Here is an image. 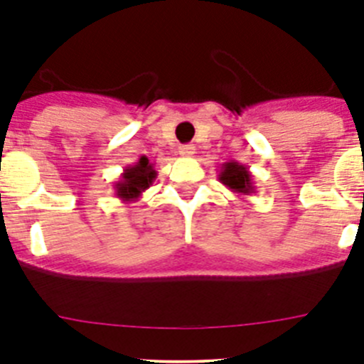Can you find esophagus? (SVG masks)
Returning <instances> with one entry per match:
<instances>
[{
	"instance_id": "34e87169",
	"label": "esophagus",
	"mask_w": 364,
	"mask_h": 364,
	"mask_svg": "<svg viewBox=\"0 0 364 364\" xmlns=\"http://www.w3.org/2000/svg\"><path fill=\"white\" fill-rule=\"evenodd\" d=\"M182 156H193L195 154V146L193 144H186V146H180V151H178Z\"/></svg>"
}]
</instances>
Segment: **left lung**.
<instances>
[{"mask_svg": "<svg viewBox=\"0 0 364 364\" xmlns=\"http://www.w3.org/2000/svg\"><path fill=\"white\" fill-rule=\"evenodd\" d=\"M218 180L220 184L226 186L237 195H252L255 193V186H253L252 173L244 164H239L237 160H230L220 166V173H218Z\"/></svg>", "mask_w": 364, "mask_h": 364, "instance_id": "left-lung-1", "label": "left lung"}]
</instances>
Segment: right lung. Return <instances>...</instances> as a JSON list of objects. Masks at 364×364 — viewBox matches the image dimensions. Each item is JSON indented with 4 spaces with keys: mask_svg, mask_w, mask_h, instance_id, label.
<instances>
[{
    "mask_svg": "<svg viewBox=\"0 0 364 364\" xmlns=\"http://www.w3.org/2000/svg\"><path fill=\"white\" fill-rule=\"evenodd\" d=\"M154 178H156L154 166L144 154L133 166L125 167L118 182H114V193L122 202H136L142 197V193L153 186Z\"/></svg>",
    "mask_w": 364,
    "mask_h": 364,
    "instance_id": "add662e5",
    "label": "right lung"
}]
</instances>
